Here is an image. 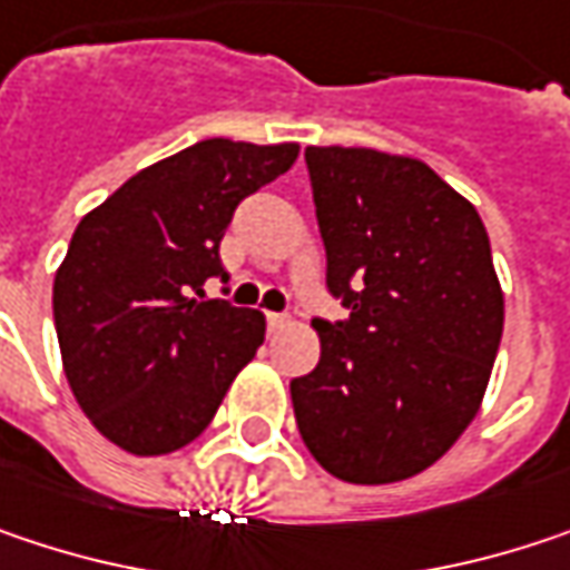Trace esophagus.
<instances>
[{"label": "esophagus", "mask_w": 570, "mask_h": 570, "mask_svg": "<svg viewBox=\"0 0 570 570\" xmlns=\"http://www.w3.org/2000/svg\"><path fill=\"white\" fill-rule=\"evenodd\" d=\"M267 326H271V330H281V326H286V313H274V309H267Z\"/></svg>", "instance_id": "34e87169"}]
</instances>
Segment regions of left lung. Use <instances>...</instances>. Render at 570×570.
<instances>
[{
	"label": "left lung",
	"mask_w": 570,
	"mask_h": 570,
	"mask_svg": "<svg viewBox=\"0 0 570 570\" xmlns=\"http://www.w3.org/2000/svg\"><path fill=\"white\" fill-rule=\"evenodd\" d=\"M326 289L348 316L289 382L299 438L345 483L407 480L473 421L502 338V289L476 208L417 159L306 146Z\"/></svg>",
	"instance_id": "obj_1"
}]
</instances>
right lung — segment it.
<instances>
[{
	"mask_svg": "<svg viewBox=\"0 0 570 570\" xmlns=\"http://www.w3.org/2000/svg\"><path fill=\"white\" fill-rule=\"evenodd\" d=\"M299 146L202 139L94 208L55 274V330L83 414L136 456L198 438L264 342V313L202 299L237 205ZM228 293V286L222 289Z\"/></svg>",
	"mask_w": 570,
	"mask_h": 570,
	"instance_id": "right-lung-1",
	"label": "right lung"
}]
</instances>
